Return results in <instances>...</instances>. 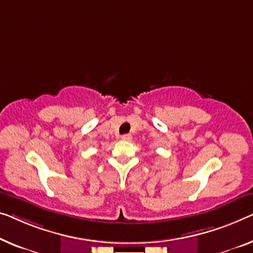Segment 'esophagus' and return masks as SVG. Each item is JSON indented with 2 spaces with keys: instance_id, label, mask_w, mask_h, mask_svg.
Wrapping results in <instances>:
<instances>
[{
  "instance_id": "obj_1",
  "label": "esophagus",
  "mask_w": 253,
  "mask_h": 253,
  "mask_svg": "<svg viewBox=\"0 0 253 253\" xmlns=\"http://www.w3.org/2000/svg\"><path fill=\"white\" fill-rule=\"evenodd\" d=\"M122 139H124V141H130L131 135L130 134H124L122 136Z\"/></svg>"
}]
</instances>
